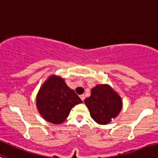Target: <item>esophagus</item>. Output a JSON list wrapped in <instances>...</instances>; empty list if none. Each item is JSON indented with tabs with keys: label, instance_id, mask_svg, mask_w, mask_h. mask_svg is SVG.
I'll use <instances>...</instances> for the list:
<instances>
[{
	"label": "esophagus",
	"instance_id": "esophagus-1",
	"mask_svg": "<svg viewBox=\"0 0 158 158\" xmlns=\"http://www.w3.org/2000/svg\"><path fill=\"white\" fill-rule=\"evenodd\" d=\"M80 96V99H82V101H84V99H85V95L82 94V95H80V96Z\"/></svg>",
	"mask_w": 158,
	"mask_h": 158
}]
</instances>
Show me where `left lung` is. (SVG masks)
Returning <instances> with one entry per match:
<instances>
[{"label":"left lung","instance_id":"obj_1","mask_svg":"<svg viewBox=\"0 0 158 158\" xmlns=\"http://www.w3.org/2000/svg\"><path fill=\"white\" fill-rule=\"evenodd\" d=\"M90 116L99 124H107L122 109L120 97L107 85H97L91 90V96L85 99Z\"/></svg>","mask_w":158,"mask_h":158}]
</instances>
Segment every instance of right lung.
Wrapping results in <instances>:
<instances>
[{"mask_svg": "<svg viewBox=\"0 0 158 158\" xmlns=\"http://www.w3.org/2000/svg\"><path fill=\"white\" fill-rule=\"evenodd\" d=\"M82 101L65 80L52 76L42 85L36 99L38 110L42 117L55 124L62 123L69 115L71 109Z\"/></svg>", "mask_w": 158, "mask_h": 158, "instance_id": "add662e5", "label": "right lung"}]
</instances>
